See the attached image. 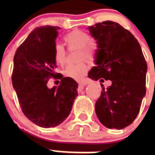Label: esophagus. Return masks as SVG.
<instances>
[{
	"instance_id": "esophagus-1",
	"label": "esophagus",
	"mask_w": 155,
	"mask_h": 155,
	"mask_svg": "<svg viewBox=\"0 0 155 155\" xmlns=\"http://www.w3.org/2000/svg\"><path fill=\"white\" fill-rule=\"evenodd\" d=\"M84 86H85V84H83V83H81V84H78V91H81L82 90L84 89Z\"/></svg>"
}]
</instances>
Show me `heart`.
<instances>
[{
  "mask_svg": "<svg viewBox=\"0 0 155 155\" xmlns=\"http://www.w3.org/2000/svg\"><path fill=\"white\" fill-rule=\"evenodd\" d=\"M64 40L69 48L79 49L78 60L85 59L89 62H93L96 59L99 46L95 41L91 40V35L82 30H74L64 36ZM53 59L56 64L63 65L66 61V51L64 46L57 44L53 49ZM87 72V66L84 61L77 64L68 65L64 71L66 78L81 81Z\"/></svg>",
  "mask_w": 155,
  "mask_h": 155,
  "instance_id": "heart-1",
  "label": "heart"
}]
</instances>
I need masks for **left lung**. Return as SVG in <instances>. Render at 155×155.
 <instances>
[{
    "instance_id": "obj_1",
    "label": "left lung",
    "mask_w": 155,
    "mask_h": 155,
    "mask_svg": "<svg viewBox=\"0 0 155 155\" xmlns=\"http://www.w3.org/2000/svg\"><path fill=\"white\" fill-rule=\"evenodd\" d=\"M88 29L99 46L97 66L88 77L112 81L106 89L101 84L95 113L105 127L121 130L130 125L140 112L146 94L147 63L136 38L117 22L97 23Z\"/></svg>"
}]
</instances>
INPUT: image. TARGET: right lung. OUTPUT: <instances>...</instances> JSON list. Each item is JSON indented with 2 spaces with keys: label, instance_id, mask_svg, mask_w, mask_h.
I'll return each mask as SVG.
<instances>
[{
  "label": "right lung",
  "instance_id": "add662e5",
  "mask_svg": "<svg viewBox=\"0 0 155 155\" xmlns=\"http://www.w3.org/2000/svg\"><path fill=\"white\" fill-rule=\"evenodd\" d=\"M60 27H37L17 49L14 57L12 84L22 113L37 126L44 128L61 124L71 113L78 95V83L55 73L53 59ZM61 79V84L51 90L50 78Z\"/></svg>",
  "mask_w": 155,
  "mask_h": 155
}]
</instances>
